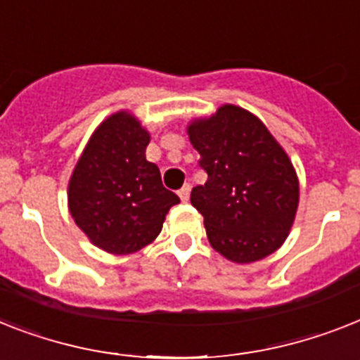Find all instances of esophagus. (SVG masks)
I'll return each mask as SVG.
<instances>
[{
	"instance_id": "esophagus-1",
	"label": "esophagus",
	"mask_w": 360,
	"mask_h": 360,
	"mask_svg": "<svg viewBox=\"0 0 360 360\" xmlns=\"http://www.w3.org/2000/svg\"><path fill=\"white\" fill-rule=\"evenodd\" d=\"M179 198H181V200H183V201H188V198H190V185H188V183H186V185L181 186Z\"/></svg>"
}]
</instances>
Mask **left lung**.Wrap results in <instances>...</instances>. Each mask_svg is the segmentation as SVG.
<instances>
[{
	"instance_id": "obj_1",
	"label": "left lung",
	"mask_w": 360,
	"mask_h": 360,
	"mask_svg": "<svg viewBox=\"0 0 360 360\" xmlns=\"http://www.w3.org/2000/svg\"><path fill=\"white\" fill-rule=\"evenodd\" d=\"M188 134L207 172L190 201L203 214L210 246L240 264L274 253L300 200L296 172L281 146L261 120L235 105L194 122Z\"/></svg>"
}]
</instances>
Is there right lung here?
Instances as JSON below:
<instances>
[{
    "label": "right lung",
    "mask_w": 360,
    "mask_h": 360,
    "mask_svg": "<svg viewBox=\"0 0 360 360\" xmlns=\"http://www.w3.org/2000/svg\"><path fill=\"white\" fill-rule=\"evenodd\" d=\"M150 134L127 112L105 120L70 179L72 218L101 250L125 255L148 246L166 212L179 203L165 188L157 165L146 160Z\"/></svg>",
    "instance_id": "obj_1"
}]
</instances>
